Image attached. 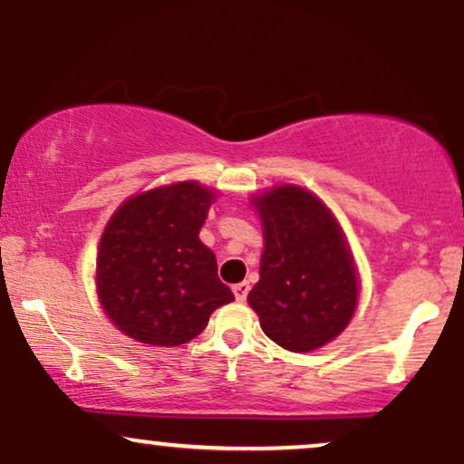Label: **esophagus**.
Returning <instances> with one entry per match:
<instances>
[{
	"label": "esophagus",
	"mask_w": 464,
	"mask_h": 464,
	"mask_svg": "<svg viewBox=\"0 0 464 464\" xmlns=\"http://www.w3.org/2000/svg\"><path fill=\"white\" fill-rule=\"evenodd\" d=\"M248 290H250V284H248V281H242V284H236V285H233V295H236V299H237V301H246Z\"/></svg>",
	"instance_id": "34e87169"
}]
</instances>
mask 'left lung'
Listing matches in <instances>:
<instances>
[{
  "label": "left lung",
  "instance_id": "left-lung-1",
  "mask_svg": "<svg viewBox=\"0 0 464 464\" xmlns=\"http://www.w3.org/2000/svg\"><path fill=\"white\" fill-rule=\"evenodd\" d=\"M264 228L259 281L248 305L264 334L292 353H310L347 329L360 276L347 236L321 198L299 185L255 194Z\"/></svg>",
  "mask_w": 464,
  "mask_h": 464
}]
</instances>
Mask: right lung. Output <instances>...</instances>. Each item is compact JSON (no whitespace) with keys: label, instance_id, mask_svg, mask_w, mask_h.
Here are the masks:
<instances>
[{"label":"right lung","instance_id":"obj_1","mask_svg":"<svg viewBox=\"0 0 464 464\" xmlns=\"http://www.w3.org/2000/svg\"><path fill=\"white\" fill-rule=\"evenodd\" d=\"M216 191L198 180L161 185L121 202L95 262L102 310L137 343L179 347L196 338L233 292L198 233Z\"/></svg>","mask_w":464,"mask_h":464}]
</instances>
